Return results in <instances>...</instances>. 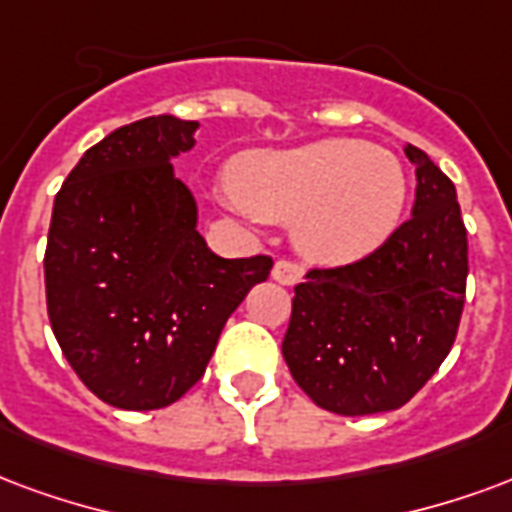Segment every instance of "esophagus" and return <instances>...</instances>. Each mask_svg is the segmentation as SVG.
<instances>
[{
    "label": "esophagus",
    "mask_w": 512,
    "mask_h": 512,
    "mask_svg": "<svg viewBox=\"0 0 512 512\" xmlns=\"http://www.w3.org/2000/svg\"><path fill=\"white\" fill-rule=\"evenodd\" d=\"M271 276H274L279 285H298L301 276H304V266H301L298 260H287V257H282V260H276Z\"/></svg>",
    "instance_id": "34e87169"
}]
</instances>
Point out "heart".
I'll use <instances>...</instances> for the list:
<instances>
[{
  "instance_id": "heart-1",
  "label": "heart",
  "mask_w": 512,
  "mask_h": 512,
  "mask_svg": "<svg viewBox=\"0 0 512 512\" xmlns=\"http://www.w3.org/2000/svg\"><path fill=\"white\" fill-rule=\"evenodd\" d=\"M230 184L255 217L295 222V244L320 263L369 255L396 230L407 203L399 157L352 138L246 154Z\"/></svg>"
}]
</instances>
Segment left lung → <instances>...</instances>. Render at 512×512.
I'll list each match as a JSON object with an SVG mask.
<instances>
[{
    "label": "left lung",
    "instance_id": "obj_1",
    "mask_svg": "<svg viewBox=\"0 0 512 512\" xmlns=\"http://www.w3.org/2000/svg\"><path fill=\"white\" fill-rule=\"evenodd\" d=\"M418 187L412 217L347 266L295 285L282 355L309 399L336 415L399 410L456 342L467 293V227L456 187L404 146Z\"/></svg>",
    "mask_w": 512,
    "mask_h": 512
}]
</instances>
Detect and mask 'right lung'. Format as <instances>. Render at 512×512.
Returning a JSON list of instances; mask_svg holds the SVG:
<instances>
[{"mask_svg":"<svg viewBox=\"0 0 512 512\" xmlns=\"http://www.w3.org/2000/svg\"><path fill=\"white\" fill-rule=\"evenodd\" d=\"M198 121L149 116L86 151L56 192L45 304L64 358L119 410H160L206 372L227 317L266 282L268 255H214L170 157Z\"/></svg>","mask_w":512,"mask_h":512,"instance_id":"right-lung-1","label":"right lung"}]
</instances>
